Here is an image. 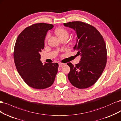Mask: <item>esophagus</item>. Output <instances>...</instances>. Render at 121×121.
<instances>
[{
    "instance_id": "1",
    "label": "esophagus",
    "mask_w": 121,
    "mask_h": 121,
    "mask_svg": "<svg viewBox=\"0 0 121 121\" xmlns=\"http://www.w3.org/2000/svg\"><path fill=\"white\" fill-rule=\"evenodd\" d=\"M65 65V64H64V63H61V62H60V63L59 64V66H60V67H61V66H64Z\"/></svg>"
}]
</instances>
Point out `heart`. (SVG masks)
<instances>
[{
  "label": "heart",
  "instance_id": "heart-1",
  "mask_svg": "<svg viewBox=\"0 0 121 121\" xmlns=\"http://www.w3.org/2000/svg\"><path fill=\"white\" fill-rule=\"evenodd\" d=\"M55 32L56 35L59 37L60 39L65 38L67 39L69 36V31L63 27H58L55 30ZM49 35L48 34L45 36V41H47Z\"/></svg>",
  "mask_w": 121,
  "mask_h": 121
}]
</instances>
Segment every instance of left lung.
Here are the masks:
<instances>
[{"label":"left lung","instance_id":"1","mask_svg":"<svg viewBox=\"0 0 121 121\" xmlns=\"http://www.w3.org/2000/svg\"><path fill=\"white\" fill-rule=\"evenodd\" d=\"M76 31L78 39L73 48L81 56V60L74 66L70 62L68 78L78 89L89 87L94 85L103 73L107 63V52L105 41L101 34L93 26L82 22L64 23Z\"/></svg>","mask_w":121,"mask_h":121}]
</instances>
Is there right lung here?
<instances>
[{
  "label": "right lung",
  "mask_w": 121,
  "mask_h": 121,
  "mask_svg": "<svg viewBox=\"0 0 121 121\" xmlns=\"http://www.w3.org/2000/svg\"><path fill=\"white\" fill-rule=\"evenodd\" d=\"M52 24L35 23L20 33L16 39L13 57L16 69L24 82L35 89L51 86L57 73V63L44 65L40 61V55L44 47V39Z\"/></svg>",
  "instance_id": "add662e5"
}]
</instances>
